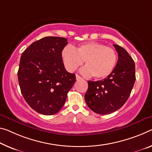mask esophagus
Here are the masks:
<instances>
[{
	"label": "esophagus",
	"instance_id": "esophagus-1",
	"mask_svg": "<svg viewBox=\"0 0 152 152\" xmlns=\"http://www.w3.org/2000/svg\"><path fill=\"white\" fill-rule=\"evenodd\" d=\"M76 80H82V79H83V78H82V77H81L80 76L78 75V74H76Z\"/></svg>",
	"mask_w": 152,
	"mask_h": 152
}]
</instances>
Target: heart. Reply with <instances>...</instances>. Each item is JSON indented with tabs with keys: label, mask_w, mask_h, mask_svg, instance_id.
<instances>
[{
	"label": "heart",
	"mask_w": 152,
	"mask_h": 152,
	"mask_svg": "<svg viewBox=\"0 0 152 152\" xmlns=\"http://www.w3.org/2000/svg\"><path fill=\"white\" fill-rule=\"evenodd\" d=\"M62 59L66 68L73 72L85 61L84 73L97 79L110 76L117 64V55L111 47L99 42H87L75 49L66 47L62 50Z\"/></svg>",
	"instance_id": "heart-1"
}]
</instances>
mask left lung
<instances>
[{"instance_id": "obj_1", "label": "left lung", "mask_w": 152, "mask_h": 152, "mask_svg": "<svg viewBox=\"0 0 152 152\" xmlns=\"http://www.w3.org/2000/svg\"><path fill=\"white\" fill-rule=\"evenodd\" d=\"M118 59L112 73L97 81H88L85 102L91 110L99 114H108L123 106L135 82V65L128 52L113 45Z\"/></svg>"}]
</instances>
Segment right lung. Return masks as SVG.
Returning <instances> with one entry per match:
<instances>
[{
    "label": "right lung",
    "instance_id": "add662e5",
    "mask_svg": "<svg viewBox=\"0 0 152 152\" xmlns=\"http://www.w3.org/2000/svg\"><path fill=\"white\" fill-rule=\"evenodd\" d=\"M62 37H47L34 42L21 55L18 76L23 98L34 110L53 115L64 106L76 76L65 69Z\"/></svg>",
    "mask_w": 152,
    "mask_h": 152
}]
</instances>
